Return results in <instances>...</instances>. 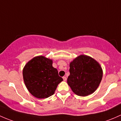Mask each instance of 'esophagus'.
Segmentation results:
<instances>
[{"label": "esophagus", "mask_w": 121, "mask_h": 121, "mask_svg": "<svg viewBox=\"0 0 121 121\" xmlns=\"http://www.w3.org/2000/svg\"><path fill=\"white\" fill-rule=\"evenodd\" d=\"M63 81H66L67 80V78H66L65 76H63Z\"/></svg>", "instance_id": "1"}]
</instances>
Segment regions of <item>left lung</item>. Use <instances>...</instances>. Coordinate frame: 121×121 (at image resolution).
<instances>
[{
    "instance_id": "1",
    "label": "left lung",
    "mask_w": 121,
    "mask_h": 121,
    "mask_svg": "<svg viewBox=\"0 0 121 121\" xmlns=\"http://www.w3.org/2000/svg\"><path fill=\"white\" fill-rule=\"evenodd\" d=\"M68 84L72 91L79 96L91 94L97 89L103 72L97 60L89 56L80 55L70 63Z\"/></svg>"
}]
</instances>
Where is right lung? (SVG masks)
Returning <instances> with one entry per match:
<instances>
[{
	"instance_id": "right-lung-1",
	"label": "right lung",
	"mask_w": 121,
	"mask_h": 121,
	"mask_svg": "<svg viewBox=\"0 0 121 121\" xmlns=\"http://www.w3.org/2000/svg\"><path fill=\"white\" fill-rule=\"evenodd\" d=\"M53 61L43 56H37L24 67L23 76L28 91L37 98H46L55 93L63 79L52 66Z\"/></svg>"
}]
</instances>
